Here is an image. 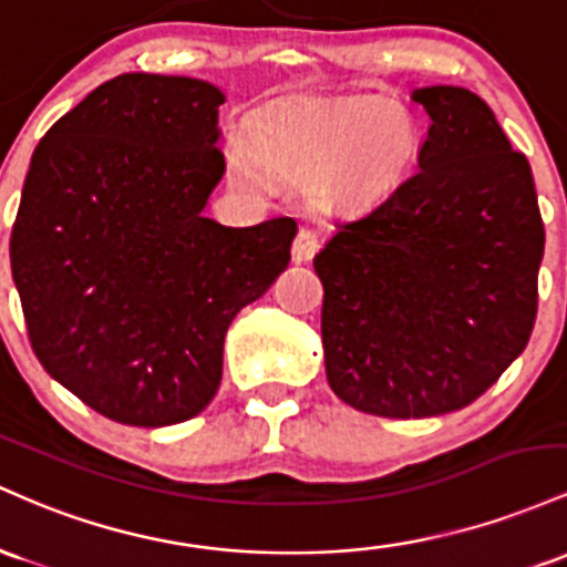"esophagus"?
I'll list each match as a JSON object with an SVG mask.
<instances>
[{"label": "esophagus", "mask_w": 567, "mask_h": 567, "mask_svg": "<svg viewBox=\"0 0 567 567\" xmlns=\"http://www.w3.org/2000/svg\"><path fill=\"white\" fill-rule=\"evenodd\" d=\"M318 249H321V235L316 230H308V227H302V230L297 233L295 246H291V257H295V262H308Z\"/></svg>", "instance_id": "esophagus-1"}]
</instances>
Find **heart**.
<instances>
[{
	"label": "heart",
	"instance_id": "1",
	"mask_svg": "<svg viewBox=\"0 0 567 567\" xmlns=\"http://www.w3.org/2000/svg\"><path fill=\"white\" fill-rule=\"evenodd\" d=\"M412 146V123L385 101L342 106H281L233 131L227 163L238 179L270 184L272 176L318 182L332 203H355L393 182Z\"/></svg>",
	"mask_w": 567,
	"mask_h": 567
}]
</instances>
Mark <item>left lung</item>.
Wrapping results in <instances>:
<instances>
[{
    "label": "left lung",
    "mask_w": 567,
    "mask_h": 567,
    "mask_svg": "<svg viewBox=\"0 0 567 567\" xmlns=\"http://www.w3.org/2000/svg\"><path fill=\"white\" fill-rule=\"evenodd\" d=\"M417 168L316 254L332 391L380 417H431L480 399L525 351L544 257L523 152L466 87H417Z\"/></svg>",
    "instance_id": "obj_1"
}]
</instances>
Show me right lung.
I'll return each instance as SVG.
<instances>
[{"label": "right lung", "mask_w": 567, "mask_h": 567, "mask_svg": "<svg viewBox=\"0 0 567 567\" xmlns=\"http://www.w3.org/2000/svg\"><path fill=\"white\" fill-rule=\"evenodd\" d=\"M219 104L212 82L120 74L31 155L10 235L29 342L50 378L123 425L206 410L227 327L291 259V216H203L225 174Z\"/></svg>", "instance_id": "1"}]
</instances>
